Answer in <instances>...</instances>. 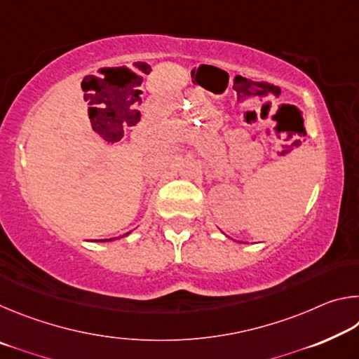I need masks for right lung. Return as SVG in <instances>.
<instances>
[{"label":"right lung","mask_w":359,"mask_h":359,"mask_svg":"<svg viewBox=\"0 0 359 359\" xmlns=\"http://www.w3.org/2000/svg\"><path fill=\"white\" fill-rule=\"evenodd\" d=\"M106 241H107V239H106ZM109 241H111V239H109Z\"/></svg>","instance_id":"right-lung-1"}]
</instances>
